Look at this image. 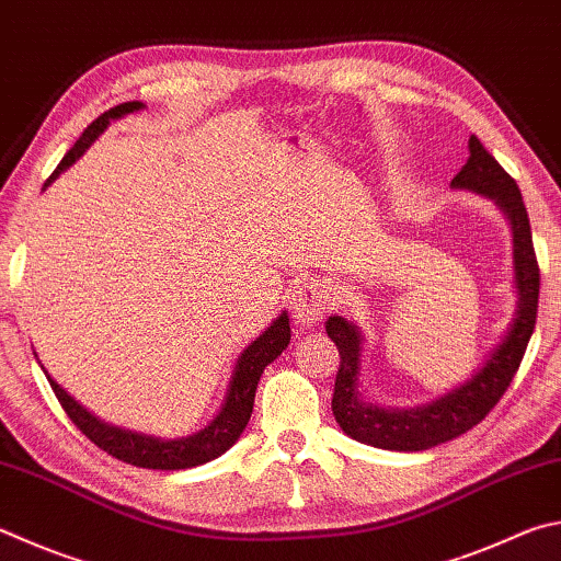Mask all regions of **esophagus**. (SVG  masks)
Segmentation results:
<instances>
[{
    "instance_id": "obj_1",
    "label": "esophagus",
    "mask_w": 561,
    "mask_h": 561,
    "mask_svg": "<svg viewBox=\"0 0 561 561\" xmlns=\"http://www.w3.org/2000/svg\"><path fill=\"white\" fill-rule=\"evenodd\" d=\"M333 307H335V297L331 294V287L319 279L301 284V287L294 291V299H291L294 316H297V321L301 325H313L323 321L325 316L333 311Z\"/></svg>"
}]
</instances>
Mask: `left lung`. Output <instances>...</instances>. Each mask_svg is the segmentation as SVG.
<instances>
[{"label":"left lung","instance_id":"8db88e82","mask_svg":"<svg viewBox=\"0 0 561 561\" xmlns=\"http://www.w3.org/2000/svg\"><path fill=\"white\" fill-rule=\"evenodd\" d=\"M468 157L461 171L451 179L454 188H468L493 198L505 210L513 226V257L515 282L520 291L517 313L503 343L491 353V358L471 380L456 387L449 394L416 410H380L358 394L360 373V333L341 316L325 321V333L335 343L341 355V368L333 387V416L341 430L363 444L390 451H424L456 436L485 420V414L501 402L520 368L529 335L535 331L537 301H539V264L533 245L527 208L515 179L497 164L478 137L468 139Z\"/></svg>","mask_w":561,"mask_h":561}]
</instances>
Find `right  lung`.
Segmentation results:
<instances>
[{"label": "right lung", "instance_id": "obj_1", "mask_svg": "<svg viewBox=\"0 0 561 561\" xmlns=\"http://www.w3.org/2000/svg\"><path fill=\"white\" fill-rule=\"evenodd\" d=\"M141 107H145L141 103H122L117 107H110L98 119L90 122L88 129L73 145V149L64 157V161L56 167L54 174L48 176L46 186L60 174V171H66L70 164H73V161L83 154L90 145H93V139L110 125V119H117L122 115H127V112H135ZM289 339H291L289 316L282 313L257 341H252L248 348L242 351L236 370H232L226 404L220 407L216 420H213L206 430H201L198 434H191L186 439L161 442V439H154V436H145V434H135V432L117 430V426H110L105 422L95 420L90 412H85L83 407H80L73 397L64 390V387H58L54 380H50L48 375L46 378L50 387H54L60 407H64L66 414L70 416V422H73L78 430L98 446V449H103L112 458H117V461H125L139 468L179 471V468H193V466L213 461V458L226 454L230 446L240 439L242 430H245L250 422L260 375L274 358H277V355H282L284 348H287Z\"/></svg>", "mask_w": 561, "mask_h": 561}]
</instances>
